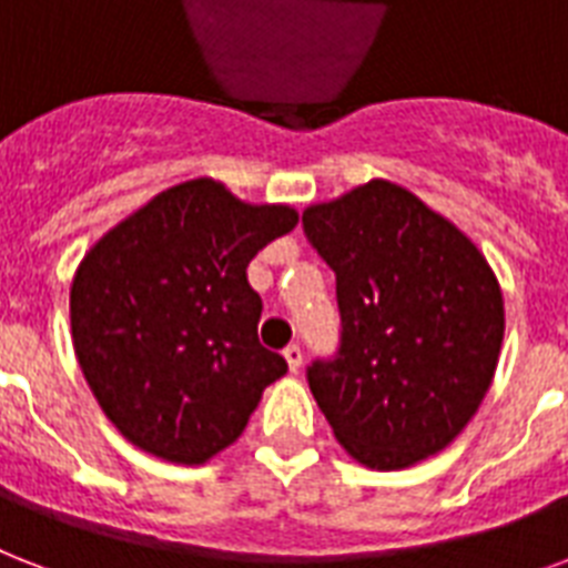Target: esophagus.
I'll list each match as a JSON object with an SVG mask.
<instances>
[{"mask_svg": "<svg viewBox=\"0 0 568 568\" xmlns=\"http://www.w3.org/2000/svg\"><path fill=\"white\" fill-rule=\"evenodd\" d=\"M283 357H285V363H288V369H292V372L301 369L303 352H301V348H297V345H288V348H285V352H283Z\"/></svg>", "mask_w": 568, "mask_h": 568, "instance_id": "obj_1", "label": "esophagus"}]
</instances>
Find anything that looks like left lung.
<instances>
[{
    "label": "left lung",
    "mask_w": 568,
    "mask_h": 568,
    "mask_svg": "<svg viewBox=\"0 0 568 568\" xmlns=\"http://www.w3.org/2000/svg\"><path fill=\"white\" fill-rule=\"evenodd\" d=\"M303 229L336 274L339 357L306 375L333 438L372 470L449 447L504 345V292L483 250L384 179L310 205Z\"/></svg>",
    "instance_id": "left-lung-1"
}]
</instances>
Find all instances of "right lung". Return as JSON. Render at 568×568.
Segmentation results:
<instances>
[{
	"label": "right lung",
	"instance_id": "right-lung-1",
	"mask_svg": "<svg viewBox=\"0 0 568 568\" xmlns=\"http://www.w3.org/2000/svg\"><path fill=\"white\" fill-rule=\"evenodd\" d=\"M297 207L244 202L216 179L163 190L103 232L71 283L85 384L121 435L172 465L232 447L288 366L258 342L246 265Z\"/></svg>",
	"mask_w": 568,
	"mask_h": 568
}]
</instances>
